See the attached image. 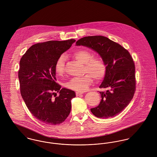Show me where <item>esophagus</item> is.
<instances>
[{
	"label": "esophagus",
	"instance_id": "esophagus-1",
	"mask_svg": "<svg viewBox=\"0 0 157 157\" xmlns=\"http://www.w3.org/2000/svg\"><path fill=\"white\" fill-rule=\"evenodd\" d=\"M83 94V92H76V95L77 96H79L80 95H82Z\"/></svg>",
	"mask_w": 157,
	"mask_h": 157
}]
</instances>
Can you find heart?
Here are the masks:
<instances>
[{"label":"heart","mask_w":157,"mask_h":157,"mask_svg":"<svg viewBox=\"0 0 157 157\" xmlns=\"http://www.w3.org/2000/svg\"><path fill=\"white\" fill-rule=\"evenodd\" d=\"M72 56L77 60L85 64L83 71L85 74L80 77L72 78L65 84L67 88L78 92L86 91L93 82V77L97 81L104 78L105 75L107 67L100 57H93L94 54L86 49H80L74 52ZM65 56L61 55L55 62V70L58 75H62L65 72Z\"/></svg>","instance_id":"1"}]
</instances>
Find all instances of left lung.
I'll use <instances>...</instances> for the list:
<instances>
[{
    "instance_id": "left-lung-1",
    "label": "left lung",
    "mask_w": 157,
    "mask_h": 157,
    "mask_svg": "<svg viewBox=\"0 0 157 157\" xmlns=\"http://www.w3.org/2000/svg\"><path fill=\"white\" fill-rule=\"evenodd\" d=\"M76 45L92 49L104 61L107 71L100 88L101 100L91 112L99 118H108L119 114L132 99L136 90L135 65L128 50L103 36H89L78 40Z\"/></svg>"
}]
</instances>
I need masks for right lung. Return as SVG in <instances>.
Instances as JSON below:
<instances>
[{"instance_id":"add662e5","label":"right lung","mask_w":157,"mask_h":157,"mask_svg":"<svg viewBox=\"0 0 157 157\" xmlns=\"http://www.w3.org/2000/svg\"><path fill=\"white\" fill-rule=\"evenodd\" d=\"M75 41L71 39L37 43L21 58L18 79L21 97L30 113L44 124H60L70 113L71 101L75 94L68 89H60L56 82L55 65ZM56 92L58 97L54 95Z\"/></svg>"}]
</instances>
